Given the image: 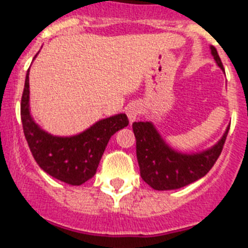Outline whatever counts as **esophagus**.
Returning a JSON list of instances; mask_svg holds the SVG:
<instances>
[{
    "mask_svg": "<svg viewBox=\"0 0 248 248\" xmlns=\"http://www.w3.org/2000/svg\"><path fill=\"white\" fill-rule=\"evenodd\" d=\"M126 115L129 118V122L133 123L138 119V116L140 115V106L138 104H130L126 108Z\"/></svg>",
    "mask_w": 248,
    "mask_h": 248,
    "instance_id": "obj_1",
    "label": "esophagus"
}]
</instances>
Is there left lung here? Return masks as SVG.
Returning a JSON list of instances; mask_svg holds the SVG:
<instances>
[{
    "label": "left lung",
    "mask_w": 248,
    "mask_h": 248,
    "mask_svg": "<svg viewBox=\"0 0 248 248\" xmlns=\"http://www.w3.org/2000/svg\"><path fill=\"white\" fill-rule=\"evenodd\" d=\"M217 64L223 69L218 52L210 46ZM230 128L216 146L196 155H184L170 148L152 123H133L137 140V159L142 179L155 190H173L202 179L222 153Z\"/></svg>",
    "instance_id": "obj_1"
}]
</instances>
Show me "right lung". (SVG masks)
I'll list each match as a JSON object with an SVG mask.
<instances>
[{
  "mask_svg": "<svg viewBox=\"0 0 248 248\" xmlns=\"http://www.w3.org/2000/svg\"><path fill=\"white\" fill-rule=\"evenodd\" d=\"M29 71L21 97V122L26 142L40 169L69 185H81L96 173L112 134L129 124L125 114L102 119L78 136L54 137L35 124L29 111Z\"/></svg>",
  "mask_w": 248,
  "mask_h": 248,
  "instance_id": "add662e5",
  "label": "right lung"
}]
</instances>
